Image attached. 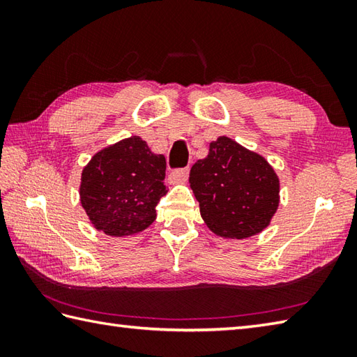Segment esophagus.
Wrapping results in <instances>:
<instances>
[{
  "instance_id": "1",
  "label": "esophagus",
  "mask_w": 357,
  "mask_h": 357,
  "mask_svg": "<svg viewBox=\"0 0 357 357\" xmlns=\"http://www.w3.org/2000/svg\"><path fill=\"white\" fill-rule=\"evenodd\" d=\"M187 178H188V169H187V167H185V169H174L169 174L170 183H173V184L183 183V181H185Z\"/></svg>"
}]
</instances>
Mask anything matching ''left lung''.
Segmentation results:
<instances>
[{
	"mask_svg": "<svg viewBox=\"0 0 357 357\" xmlns=\"http://www.w3.org/2000/svg\"><path fill=\"white\" fill-rule=\"evenodd\" d=\"M190 185L208 229L244 239L270 224L279 204V179L259 155L221 136L190 170Z\"/></svg>",
	"mask_w": 357,
	"mask_h": 357,
	"instance_id": "obj_1",
	"label": "left lung"
}]
</instances>
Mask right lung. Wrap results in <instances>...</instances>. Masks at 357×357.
<instances>
[{"label":"right lung","mask_w":357,"mask_h":357,"mask_svg":"<svg viewBox=\"0 0 357 357\" xmlns=\"http://www.w3.org/2000/svg\"><path fill=\"white\" fill-rule=\"evenodd\" d=\"M165 158L132 136L104 149L82 170L79 196L90 221L109 236H128L155 221L167 193Z\"/></svg>","instance_id":"add662e5"}]
</instances>
